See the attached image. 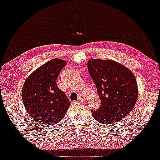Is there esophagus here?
Masks as SVG:
<instances>
[{"label": "esophagus", "mask_w": 160, "mask_h": 160, "mask_svg": "<svg viewBox=\"0 0 160 160\" xmlns=\"http://www.w3.org/2000/svg\"><path fill=\"white\" fill-rule=\"evenodd\" d=\"M78 99H79V100H80V101H85V100H86V97L80 95V96H79Z\"/></svg>", "instance_id": "1"}]
</instances>
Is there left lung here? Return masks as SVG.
Segmentation results:
<instances>
[{
    "label": "left lung",
    "instance_id": "left-lung-1",
    "mask_svg": "<svg viewBox=\"0 0 160 160\" xmlns=\"http://www.w3.org/2000/svg\"><path fill=\"white\" fill-rule=\"evenodd\" d=\"M87 66L101 101L98 110L92 112L93 117L102 124L119 122L136 104L138 88L134 74L111 60L91 58Z\"/></svg>",
    "mask_w": 160,
    "mask_h": 160
}]
</instances>
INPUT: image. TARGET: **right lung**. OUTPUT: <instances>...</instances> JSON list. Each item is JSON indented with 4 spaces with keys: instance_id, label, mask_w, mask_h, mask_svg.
I'll list each match as a JSON object with an SVG mask.
<instances>
[{
    "instance_id": "right-lung-1",
    "label": "right lung",
    "mask_w": 160,
    "mask_h": 160,
    "mask_svg": "<svg viewBox=\"0 0 160 160\" xmlns=\"http://www.w3.org/2000/svg\"><path fill=\"white\" fill-rule=\"evenodd\" d=\"M66 62L49 60L32 72L22 89V100L29 116L37 123L57 124L63 118L71 102L57 86V78Z\"/></svg>"
}]
</instances>
